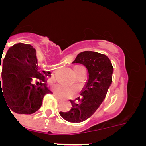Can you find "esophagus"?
Here are the masks:
<instances>
[{
  "mask_svg": "<svg viewBox=\"0 0 146 146\" xmlns=\"http://www.w3.org/2000/svg\"><path fill=\"white\" fill-rule=\"evenodd\" d=\"M55 96L57 98H58V99H62V98H64L62 96H60V95H59V94H55Z\"/></svg>",
  "mask_w": 146,
  "mask_h": 146,
  "instance_id": "1",
  "label": "esophagus"
}]
</instances>
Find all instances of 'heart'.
Returning a JSON list of instances; mask_svg holds the SVG:
<instances>
[{
    "mask_svg": "<svg viewBox=\"0 0 146 146\" xmlns=\"http://www.w3.org/2000/svg\"><path fill=\"white\" fill-rule=\"evenodd\" d=\"M55 90H57L59 93L60 94H67V93H69L71 89L69 88L66 87V86L64 85H62V84H58L55 86Z\"/></svg>",
    "mask_w": 146,
    "mask_h": 146,
    "instance_id": "b5f03b06",
    "label": "heart"
}]
</instances>
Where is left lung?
<instances>
[{"instance_id":"obj_1","label":"left lung","mask_w":146,"mask_h":146,"mask_svg":"<svg viewBox=\"0 0 146 146\" xmlns=\"http://www.w3.org/2000/svg\"><path fill=\"white\" fill-rule=\"evenodd\" d=\"M72 63L84 65L88 78L81 91V97L77 98V102L70 100L72 108L59 114L71 123H80L90 118L104 101L113 82V66L107 55L93 51L80 52Z\"/></svg>"}]
</instances>
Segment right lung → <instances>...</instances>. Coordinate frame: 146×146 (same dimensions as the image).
<instances>
[{
  "instance_id": "add662e5",
  "label": "right lung",
  "mask_w": 146,
  "mask_h": 146,
  "mask_svg": "<svg viewBox=\"0 0 146 146\" xmlns=\"http://www.w3.org/2000/svg\"><path fill=\"white\" fill-rule=\"evenodd\" d=\"M1 64L0 97L4 98L15 113L30 115L36 112L44 96L52 92L44 83L51 73L38 69L36 50L30 44H16L9 49ZM34 77L41 81L39 86L32 83Z\"/></svg>"
}]
</instances>
